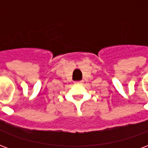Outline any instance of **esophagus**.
<instances>
[{"instance_id": "obj_1", "label": "esophagus", "mask_w": 148, "mask_h": 148, "mask_svg": "<svg viewBox=\"0 0 148 148\" xmlns=\"http://www.w3.org/2000/svg\"><path fill=\"white\" fill-rule=\"evenodd\" d=\"M82 81H78V82H75V84H82Z\"/></svg>"}]
</instances>
